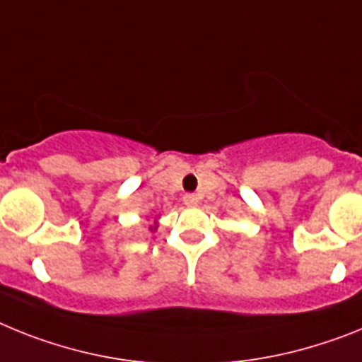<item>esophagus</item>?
<instances>
[{
	"mask_svg": "<svg viewBox=\"0 0 362 362\" xmlns=\"http://www.w3.org/2000/svg\"><path fill=\"white\" fill-rule=\"evenodd\" d=\"M199 197L197 194H185L184 197V204L185 206H189V207H194V206H199Z\"/></svg>",
	"mask_w": 362,
	"mask_h": 362,
	"instance_id": "obj_1",
	"label": "esophagus"
}]
</instances>
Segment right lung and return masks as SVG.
I'll list each match as a JSON object with an SVG mask.
<instances>
[{
	"label": "right lung",
	"mask_w": 362,
	"mask_h": 362,
	"mask_svg": "<svg viewBox=\"0 0 362 362\" xmlns=\"http://www.w3.org/2000/svg\"><path fill=\"white\" fill-rule=\"evenodd\" d=\"M149 229L151 231H156V229H158V218H155V224L149 226Z\"/></svg>",
	"instance_id": "add662e5"
}]
</instances>
